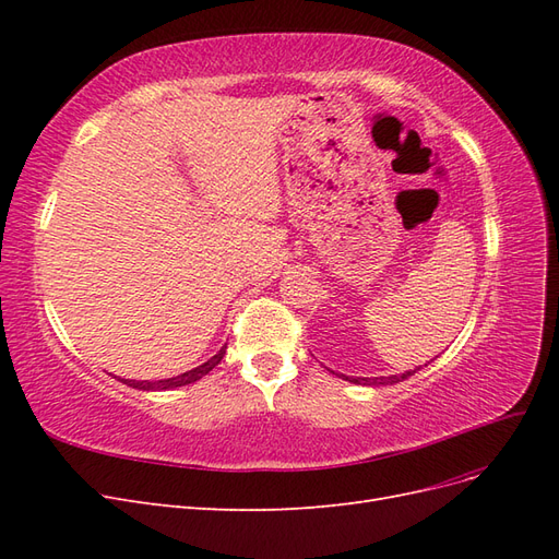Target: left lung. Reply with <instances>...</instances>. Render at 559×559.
<instances>
[{"mask_svg": "<svg viewBox=\"0 0 559 559\" xmlns=\"http://www.w3.org/2000/svg\"><path fill=\"white\" fill-rule=\"evenodd\" d=\"M415 370H408V373H401V376H392V378H345L349 382H357V384H394L401 382L405 378H411Z\"/></svg>", "mask_w": 559, "mask_h": 559, "instance_id": "obj_1", "label": "left lung"}]
</instances>
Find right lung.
Instances as JSON below:
<instances>
[{"label":"right lung","instance_id":"obj_1","mask_svg":"<svg viewBox=\"0 0 559 559\" xmlns=\"http://www.w3.org/2000/svg\"><path fill=\"white\" fill-rule=\"evenodd\" d=\"M224 354H226V345H224L222 349H218L207 364H202V366L189 370V373H181V376H177V378H167V380H158V382H132V380H126V384H128V386H134V389H144V392H148V389H151V392H158V389H163V392H165V389H175V386L191 384V382H195V380H200V378H205L214 366H218V361L224 359Z\"/></svg>","mask_w":559,"mask_h":559}]
</instances>
